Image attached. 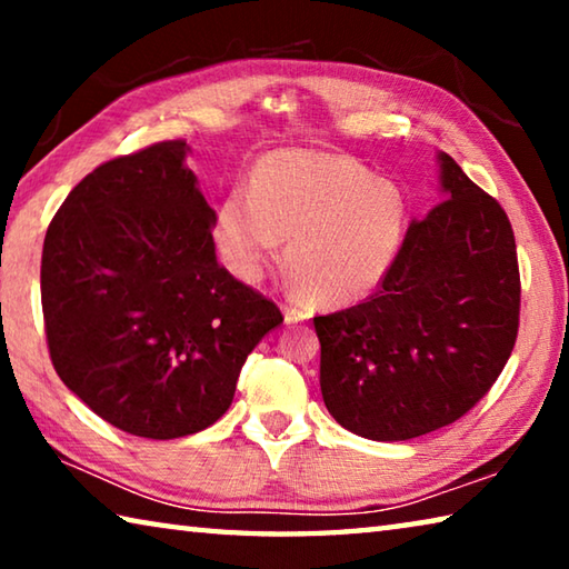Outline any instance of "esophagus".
<instances>
[{
  "label": "esophagus",
  "mask_w": 569,
  "mask_h": 569,
  "mask_svg": "<svg viewBox=\"0 0 569 569\" xmlns=\"http://www.w3.org/2000/svg\"><path fill=\"white\" fill-rule=\"evenodd\" d=\"M283 319H286V323H301V321L311 319V311H308V308H303V306L286 303L283 306Z\"/></svg>",
  "instance_id": "34e87169"
}]
</instances>
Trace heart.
Returning <instances> with one entry per match:
<instances>
[{
    "label": "heart",
    "mask_w": 569,
    "mask_h": 569,
    "mask_svg": "<svg viewBox=\"0 0 569 569\" xmlns=\"http://www.w3.org/2000/svg\"><path fill=\"white\" fill-rule=\"evenodd\" d=\"M403 196L359 162L321 150H276L256 162L248 196L216 216V246L238 281L253 283L288 240L283 266L316 306H349L387 278L403 233Z\"/></svg>",
    "instance_id": "b5f03b06"
}]
</instances>
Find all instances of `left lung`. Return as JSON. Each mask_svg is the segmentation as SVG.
<instances>
[{
	"mask_svg": "<svg viewBox=\"0 0 569 569\" xmlns=\"http://www.w3.org/2000/svg\"><path fill=\"white\" fill-rule=\"evenodd\" d=\"M437 166L441 203L411 220L379 291L313 319L326 409L363 439L407 441L465 417L515 349L512 226L447 152Z\"/></svg>",
	"mask_w": 569,
	"mask_h": 569,
	"instance_id": "obj_1",
	"label": "left lung"
}]
</instances>
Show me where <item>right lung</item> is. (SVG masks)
<instances>
[{
	"instance_id": "obj_1",
	"label": "right lung",
	"mask_w": 569,
	"mask_h": 569,
	"mask_svg": "<svg viewBox=\"0 0 569 569\" xmlns=\"http://www.w3.org/2000/svg\"><path fill=\"white\" fill-rule=\"evenodd\" d=\"M168 140L104 162L57 210L42 311L64 387L128 435L178 439L228 411L240 366L283 323L216 258V210Z\"/></svg>"
}]
</instances>
